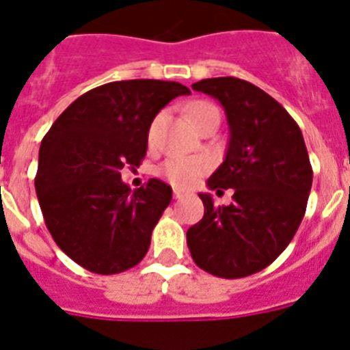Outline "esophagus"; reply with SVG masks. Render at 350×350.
Returning a JSON list of instances; mask_svg holds the SVG:
<instances>
[{"label": "esophagus", "mask_w": 350, "mask_h": 350, "mask_svg": "<svg viewBox=\"0 0 350 350\" xmlns=\"http://www.w3.org/2000/svg\"><path fill=\"white\" fill-rule=\"evenodd\" d=\"M172 194H174V198H176V200H181V198H183V196H187V194H189V192L181 191V189H174V192H172Z\"/></svg>", "instance_id": "34e87169"}]
</instances>
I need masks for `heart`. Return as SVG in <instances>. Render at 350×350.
Listing matches in <instances>:
<instances>
[{
  "mask_svg": "<svg viewBox=\"0 0 350 350\" xmlns=\"http://www.w3.org/2000/svg\"><path fill=\"white\" fill-rule=\"evenodd\" d=\"M207 111H218L216 107L207 103V101H198L191 107V120L198 114ZM159 125V116L152 121L150 125V131H148V137L154 139L156 136V131H158ZM208 170V161L205 158H198V156H192V158H169L161 165L159 169V174L163 176L165 180L172 183L176 187H192L196 185L200 178H202L205 172Z\"/></svg>",
  "mask_w": 350,
  "mask_h": 350,
  "instance_id": "heart-1",
  "label": "heart"
}]
</instances>
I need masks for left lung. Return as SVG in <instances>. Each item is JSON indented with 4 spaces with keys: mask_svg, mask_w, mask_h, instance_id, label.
<instances>
[{
    "mask_svg": "<svg viewBox=\"0 0 350 350\" xmlns=\"http://www.w3.org/2000/svg\"><path fill=\"white\" fill-rule=\"evenodd\" d=\"M192 89L225 109L229 148L207 185L234 194L227 207H214L211 194H200L205 214L187 230V245L194 263L213 276H250L282 254L304 219L312 185L309 152L298 123L260 87L211 78Z\"/></svg>",
    "mask_w": 350,
    "mask_h": 350,
    "instance_id": "obj_1",
    "label": "left lung"
}]
</instances>
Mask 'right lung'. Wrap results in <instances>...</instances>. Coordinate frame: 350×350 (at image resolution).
I'll return each instance as SVG.
<instances>
[{
	"instance_id": "1",
	"label": "right lung",
	"mask_w": 350,
	"mask_h": 350,
	"mask_svg": "<svg viewBox=\"0 0 350 350\" xmlns=\"http://www.w3.org/2000/svg\"><path fill=\"white\" fill-rule=\"evenodd\" d=\"M185 94L191 90L176 81L105 83L70 103L43 137L34 180L43 219L57 247L87 271L118 274L147 254L172 189L152 178L131 191L121 169L142 165L152 120Z\"/></svg>"
}]
</instances>
